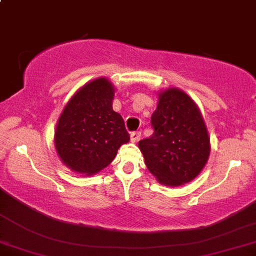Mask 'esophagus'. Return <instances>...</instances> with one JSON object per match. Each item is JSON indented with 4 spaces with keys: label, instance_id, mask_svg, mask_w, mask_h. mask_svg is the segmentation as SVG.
I'll return each mask as SVG.
<instances>
[{
    "label": "esophagus",
    "instance_id": "34e87169",
    "mask_svg": "<svg viewBox=\"0 0 256 256\" xmlns=\"http://www.w3.org/2000/svg\"><path fill=\"white\" fill-rule=\"evenodd\" d=\"M140 138H141V132L136 130V132H132L130 133V140L133 141V142H136Z\"/></svg>",
    "mask_w": 256,
    "mask_h": 256
}]
</instances>
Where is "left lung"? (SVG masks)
Masks as SVG:
<instances>
[{"instance_id": "obj_1", "label": "left lung", "mask_w": 256, "mask_h": 256, "mask_svg": "<svg viewBox=\"0 0 256 256\" xmlns=\"http://www.w3.org/2000/svg\"><path fill=\"white\" fill-rule=\"evenodd\" d=\"M150 126L152 136L138 141V148L159 182L179 186L200 174L209 158L210 140L194 100L179 89L165 90Z\"/></svg>"}]
</instances>
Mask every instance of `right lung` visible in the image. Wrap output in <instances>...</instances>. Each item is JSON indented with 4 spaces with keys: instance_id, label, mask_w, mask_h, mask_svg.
<instances>
[{
    "instance_id": "add662e5",
    "label": "right lung",
    "mask_w": 256,
    "mask_h": 256,
    "mask_svg": "<svg viewBox=\"0 0 256 256\" xmlns=\"http://www.w3.org/2000/svg\"><path fill=\"white\" fill-rule=\"evenodd\" d=\"M114 88L106 78L86 85L68 100L56 124L54 144L72 171L94 174L112 162L129 141L124 121L112 110Z\"/></svg>"
}]
</instances>
